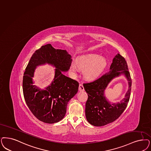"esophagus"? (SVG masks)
I'll return each instance as SVG.
<instances>
[{
  "instance_id": "esophagus-1",
  "label": "esophagus",
  "mask_w": 151,
  "mask_h": 151,
  "mask_svg": "<svg viewBox=\"0 0 151 151\" xmlns=\"http://www.w3.org/2000/svg\"><path fill=\"white\" fill-rule=\"evenodd\" d=\"M78 90L80 91H83L84 90V88H83V84L80 83L79 85V86H78Z\"/></svg>"
}]
</instances>
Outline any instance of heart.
Here are the masks:
<instances>
[{
  "label": "heart",
  "mask_w": 151,
  "mask_h": 151,
  "mask_svg": "<svg viewBox=\"0 0 151 151\" xmlns=\"http://www.w3.org/2000/svg\"><path fill=\"white\" fill-rule=\"evenodd\" d=\"M106 65L107 61L105 57L90 53L79 56L76 63H71L70 70L73 73H76L78 71V68L83 69V76L88 80H94L103 73Z\"/></svg>",
  "instance_id": "obj_1"
}]
</instances>
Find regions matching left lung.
Instances as JSON below:
<instances>
[{
  "label": "left lung",
  "mask_w": 151,
  "mask_h": 151,
  "mask_svg": "<svg viewBox=\"0 0 151 151\" xmlns=\"http://www.w3.org/2000/svg\"><path fill=\"white\" fill-rule=\"evenodd\" d=\"M122 74L127 80L129 89L119 102L111 104L106 99L104 91L112 79ZM83 86L88 95L85 115L88 123L95 127H101L113 122L124 111L130 98L132 80L124 58L119 53L116 55L108 73L93 82L83 83Z\"/></svg>",
  "instance_id": "left-lung-1"
}]
</instances>
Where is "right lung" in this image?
<instances>
[{
    "label": "right lung",
    "instance_id": "obj_1",
    "mask_svg": "<svg viewBox=\"0 0 151 151\" xmlns=\"http://www.w3.org/2000/svg\"><path fill=\"white\" fill-rule=\"evenodd\" d=\"M71 56L66 50L55 49L51 44L42 46L33 54L23 78L26 103L33 114L40 121L52 124L63 119L70 99L78 91V82L63 74L70 69ZM48 64L55 68L51 84L45 89L34 85L32 78L37 66Z\"/></svg>",
    "mask_w": 151,
    "mask_h": 151
}]
</instances>
